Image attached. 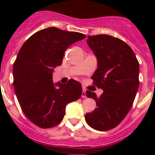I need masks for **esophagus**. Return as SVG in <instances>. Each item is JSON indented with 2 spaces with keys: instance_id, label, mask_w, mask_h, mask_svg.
Masks as SVG:
<instances>
[{
  "instance_id": "esophagus-1",
  "label": "esophagus",
  "mask_w": 155,
  "mask_h": 155,
  "mask_svg": "<svg viewBox=\"0 0 155 155\" xmlns=\"http://www.w3.org/2000/svg\"><path fill=\"white\" fill-rule=\"evenodd\" d=\"M81 97H82L83 98H86V89H85V88H83Z\"/></svg>"
}]
</instances>
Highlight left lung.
<instances>
[{"mask_svg":"<svg viewBox=\"0 0 155 155\" xmlns=\"http://www.w3.org/2000/svg\"><path fill=\"white\" fill-rule=\"evenodd\" d=\"M87 43L97 59L92 79L104 92L97 98L86 91L97 107L85 114V120L92 129L106 131L117 126L132 107L139 86V63L130 46L117 38L87 36Z\"/></svg>","mask_w":155,"mask_h":155,"instance_id":"1","label":"left lung"}]
</instances>
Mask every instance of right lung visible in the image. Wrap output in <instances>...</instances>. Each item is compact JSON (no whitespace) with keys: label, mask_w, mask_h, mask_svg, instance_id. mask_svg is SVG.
Wrapping results in <instances>:
<instances>
[{"label":"right lung","mask_w":155,"mask_h":155,"mask_svg":"<svg viewBox=\"0 0 155 155\" xmlns=\"http://www.w3.org/2000/svg\"><path fill=\"white\" fill-rule=\"evenodd\" d=\"M81 33L55 27L39 30L21 47L13 63V87L21 110L40 128H51L63 120L66 106L82 94L80 83L54 84V69L60 66L71 45L84 39Z\"/></svg>","instance_id":"right-lung-1"}]
</instances>
